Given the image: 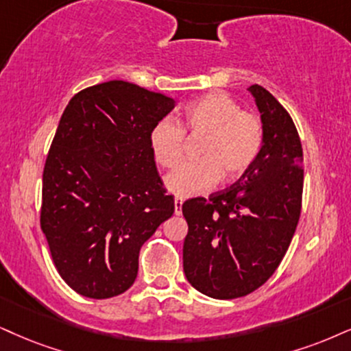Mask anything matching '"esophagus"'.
<instances>
[{
    "mask_svg": "<svg viewBox=\"0 0 351 351\" xmlns=\"http://www.w3.org/2000/svg\"><path fill=\"white\" fill-rule=\"evenodd\" d=\"M182 205H184L182 198H176V200H174V211H176V215L182 213Z\"/></svg>",
    "mask_w": 351,
    "mask_h": 351,
    "instance_id": "1",
    "label": "esophagus"
}]
</instances>
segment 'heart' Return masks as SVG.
<instances>
[{"mask_svg": "<svg viewBox=\"0 0 351 351\" xmlns=\"http://www.w3.org/2000/svg\"><path fill=\"white\" fill-rule=\"evenodd\" d=\"M180 125L189 135H202L197 151L200 161L184 162L166 177V187L176 197L189 198L215 187L223 180L239 179L252 166L262 149L261 119L241 110L234 99L223 93H208L189 104L180 115ZM184 130L172 120L154 125L149 135L156 162L174 167L184 154Z\"/></svg>", "mask_w": 351, "mask_h": 351, "instance_id": "b5f03b06", "label": "heart"}]
</instances>
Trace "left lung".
I'll return each mask as SVG.
<instances>
[{"label":"left lung","mask_w":351,"mask_h":351,"mask_svg":"<svg viewBox=\"0 0 351 351\" xmlns=\"http://www.w3.org/2000/svg\"><path fill=\"white\" fill-rule=\"evenodd\" d=\"M247 90L261 112L263 143L241 179L182 205L189 232L184 271L215 300H234L275 274L295 236L302 198V146L293 119L265 88Z\"/></svg>","instance_id":"8db88e82"}]
</instances>
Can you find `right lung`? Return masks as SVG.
I'll return each instance as SVG.
<instances>
[{
  "mask_svg": "<svg viewBox=\"0 0 351 351\" xmlns=\"http://www.w3.org/2000/svg\"><path fill=\"white\" fill-rule=\"evenodd\" d=\"M174 106L117 80L68 102L43 167L40 226L60 276L80 295L127 291L141 245L174 213L149 145Z\"/></svg>",
  "mask_w": 351,
  "mask_h": 351,
  "instance_id": "add662e5",
  "label": "right lung"
}]
</instances>
